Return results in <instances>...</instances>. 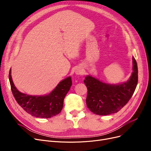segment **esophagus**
<instances>
[{
    "mask_svg": "<svg viewBox=\"0 0 151 151\" xmlns=\"http://www.w3.org/2000/svg\"><path fill=\"white\" fill-rule=\"evenodd\" d=\"M83 70L81 68H79L75 70V73L76 75H81L83 73Z\"/></svg>",
    "mask_w": 151,
    "mask_h": 151,
    "instance_id": "34e87169",
    "label": "esophagus"
}]
</instances>
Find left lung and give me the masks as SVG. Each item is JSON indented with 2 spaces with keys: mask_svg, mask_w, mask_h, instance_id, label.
Here are the masks:
<instances>
[{
  "mask_svg": "<svg viewBox=\"0 0 151 151\" xmlns=\"http://www.w3.org/2000/svg\"><path fill=\"white\" fill-rule=\"evenodd\" d=\"M133 59V71L126 82L112 84L104 83L90 75L85 77L84 83L88 88L86 105L93 113L105 116L116 113L132 97L138 84V66Z\"/></svg>",
  "mask_w": 151,
  "mask_h": 151,
  "instance_id": "8db88e82",
  "label": "left lung"
}]
</instances>
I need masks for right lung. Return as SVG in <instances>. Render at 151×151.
Listing matches in <instances>:
<instances>
[{"instance_id":"add662e5","label":"right lung","mask_w":151,"mask_h":151,"mask_svg":"<svg viewBox=\"0 0 151 151\" xmlns=\"http://www.w3.org/2000/svg\"><path fill=\"white\" fill-rule=\"evenodd\" d=\"M11 89L15 100L22 109L36 117L50 118L59 114L63 108V100L69 91L72 81L70 76L62 80L48 94L30 96L19 92L16 88L9 72Z\"/></svg>"}]
</instances>
